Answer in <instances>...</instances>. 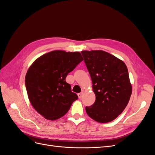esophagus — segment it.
<instances>
[{"label": "esophagus", "mask_w": 155, "mask_h": 155, "mask_svg": "<svg viewBox=\"0 0 155 155\" xmlns=\"http://www.w3.org/2000/svg\"><path fill=\"white\" fill-rule=\"evenodd\" d=\"M78 95V97H79V98H81V97H82V96H83V92L79 93Z\"/></svg>", "instance_id": "1"}]
</instances>
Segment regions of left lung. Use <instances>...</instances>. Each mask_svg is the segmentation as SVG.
Here are the masks:
<instances>
[{
    "mask_svg": "<svg viewBox=\"0 0 155 155\" xmlns=\"http://www.w3.org/2000/svg\"><path fill=\"white\" fill-rule=\"evenodd\" d=\"M92 82L96 101L86 107L87 114L99 123L114 120L127 105L132 93L125 64L103 50L82 51Z\"/></svg>",
    "mask_w": 155,
    "mask_h": 155,
    "instance_id": "left-lung-1",
    "label": "left lung"
}]
</instances>
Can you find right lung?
<instances>
[{"label": "right lung", "mask_w": 155, "mask_h": 155, "mask_svg": "<svg viewBox=\"0 0 155 155\" xmlns=\"http://www.w3.org/2000/svg\"><path fill=\"white\" fill-rule=\"evenodd\" d=\"M82 61L78 51L54 50L37 58L28 70L25 77L28 96L33 107L45 118H61L78 100L65 79Z\"/></svg>", "instance_id": "1"}]
</instances>
